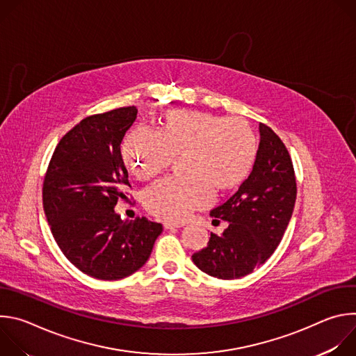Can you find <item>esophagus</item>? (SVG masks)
Segmentation results:
<instances>
[{"label": "esophagus", "mask_w": 356, "mask_h": 356, "mask_svg": "<svg viewBox=\"0 0 356 356\" xmlns=\"http://www.w3.org/2000/svg\"><path fill=\"white\" fill-rule=\"evenodd\" d=\"M163 227H165L166 229H172V228H181V227H184V224H183V222H172V221H165V222H163Z\"/></svg>", "instance_id": "obj_1"}]
</instances>
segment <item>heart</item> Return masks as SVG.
I'll return each mask as SVG.
<instances>
[{"mask_svg":"<svg viewBox=\"0 0 356 356\" xmlns=\"http://www.w3.org/2000/svg\"><path fill=\"white\" fill-rule=\"evenodd\" d=\"M258 152V136L243 118L187 110L166 111L161 131L134 128L121 146L125 166L142 181L158 177L177 155H184L188 175L169 177L143 193L145 209L169 221L186 220L209 207L213 188H239L255 168Z\"/></svg>","mask_w":356,"mask_h":356,"instance_id":"b5f03b06","label":"heart"}]
</instances>
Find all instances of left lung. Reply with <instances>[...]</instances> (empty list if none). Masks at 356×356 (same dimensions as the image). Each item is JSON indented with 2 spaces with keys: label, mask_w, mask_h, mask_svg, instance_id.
<instances>
[{
  "label": "left lung",
  "mask_w": 356,
  "mask_h": 356,
  "mask_svg": "<svg viewBox=\"0 0 356 356\" xmlns=\"http://www.w3.org/2000/svg\"><path fill=\"white\" fill-rule=\"evenodd\" d=\"M259 132L258 159L249 179L211 211V217L228 221V228L222 235L211 234L207 246L191 257L200 270L217 279H239L264 265L293 214L297 184L289 150L268 125L259 124Z\"/></svg>",
  "instance_id": "1"
}]
</instances>
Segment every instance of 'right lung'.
Instances as JSON below:
<instances>
[{
	"mask_svg": "<svg viewBox=\"0 0 356 356\" xmlns=\"http://www.w3.org/2000/svg\"><path fill=\"white\" fill-rule=\"evenodd\" d=\"M136 114L132 106L81 120L58 143L43 180V210L56 243L77 269L99 280L142 268L163 229L145 217L122 221L114 211L118 200H128L120 146Z\"/></svg>",
	"mask_w": 356,
	"mask_h": 356,
	"instance_id": "right-lung-1",
	"label": "right lung"
}]
</instances>
